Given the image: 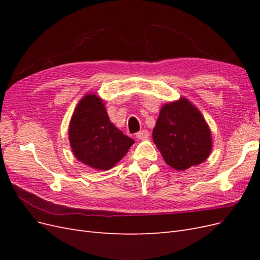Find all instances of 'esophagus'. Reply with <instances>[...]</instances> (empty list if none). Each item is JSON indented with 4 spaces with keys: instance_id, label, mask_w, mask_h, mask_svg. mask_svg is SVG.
<instances>
[{
    "instance_id": "34e87169",
    "label": "esophagus",
    "mask_w": 260,
    "mask_h": 260,
    "mask_svg": "<svg viewBox=\"0 0 260 260\" xmlns=\"http://www.w3.org/2000/svg\"><path fill=\"white\" fill-rule=\"evenodd\" d=\"M148 137H149V132L147 130H142L137 133V138L139 140H146Z\"/></svg>"
}]
</instances>
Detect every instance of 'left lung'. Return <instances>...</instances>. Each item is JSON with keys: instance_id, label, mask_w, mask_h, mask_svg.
<instances>
[{"instance_id": "1", "label": "left lung", "mask_w": 260, "mask_h": 260, "mask_svg": "<svg viewBox=\"0 0 260 260\" xmlns=\"http://www.w3.org/2000/svg\"><path fill=\"white\" fill-rule=\"evenodd\" d=\"M153 141L164 160L178 171L203 164L212 149L211 131L205 118L183 96L161 106Z\"/></svg>"}]
</instances>
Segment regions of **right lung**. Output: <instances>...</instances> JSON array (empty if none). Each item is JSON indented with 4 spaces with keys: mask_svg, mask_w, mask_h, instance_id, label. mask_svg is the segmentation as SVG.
Returning <instances> with one entry per match:
<instances>
[{
    "mask_svg": "<svg viewBox=\"0 0 260 260\" xmlns=\"http://www.w3.org/2000/svg\"><path fill=\"white\" fill-rule=\"evenodd\" d=\"M104 104L95 93L86 94L77 104L68 129L74 156L95 170L112 169L135 143L115 127Z\"/></svg>",
    "mask_w": 260,
    "mask_h": 260,
    "instance_id": "obj_1",
    "label": "right lung"
}]
</instances>
